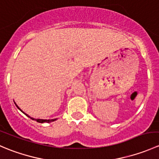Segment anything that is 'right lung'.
I'll use <instances>...</instances> for the list:
<instances>
[{
    "mask_svg": "<svg viewBox=\"0 0 159 159\" xmlns=\"http://www.w3.org/2000/svg\"><path fill=\"white\" fill-rule=\"evenodd\" d=\"M14 104H15V105H16V106H17V108H18V109L20 110V111H21L23 112V113L25 114V115H26L27 116H28V117H29V118H31L32 120H35V121H38V122H39V123H44V122H51V121H55V120H56V119H51V120H50V119H48V120H46V119H35V118H31V117H30L29 115H27L26 113H25V112H24L23 111H22L21 109H20V108H19L18 106H17V104H16V103H14Z\"/></svg>",
    "mask_w": 159,
    "mask_h": 159,
    "instance_id": "1",
    "label": "right lung"
}]
</instances>
